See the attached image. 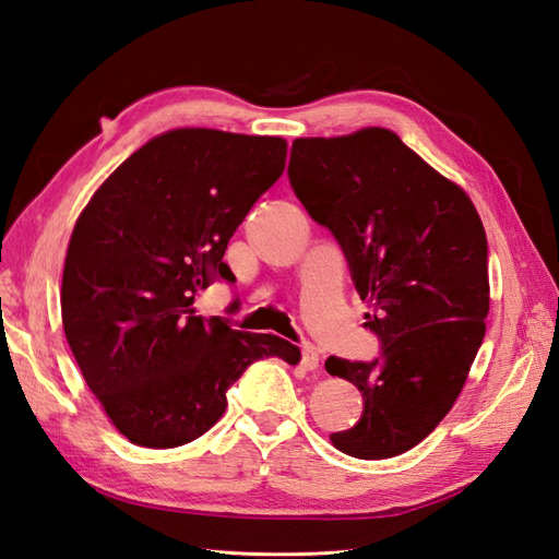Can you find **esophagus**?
I'll return each mask as SVG.
<instances>
[{
  "instance_id": "34e87169",
  "label": "esophagus",
  "mask_w": 559,
  "mask_h": 559,
  "mask_svg": "<svg viewBox=\"0 0 559 559\" xmlns=\"http://www.w3.org/2000/svg\"><path fill=\"white\" fill-rule=\"evenodd\" d=\"M300 352H302V359H300L302 368H306V370H317L319 368V352H317V347L306 343Z\"/></svg>"
}]
</instances>
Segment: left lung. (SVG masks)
<instances>
[{
    "instance_id": "left-lung-1",
    "label": "left lung",
    "mask_w": 559,
    "mask_h": 559,
    "mask_svg": "<svg viewBox=\"0 0 559 559\" xmlns=\"http://www.w3.org/2000/svg\"><path fill=\"white\" fill-rule=\"evenodd\" d=\"M289 181L341 242L354 286L373 306L380 359L329 357L359 389L361 419L331 443L359 460L408 452L441 425L468 378L489 312L487 238L456 186L386 128L298 138Z\"/></svg>"
}]
</instances>
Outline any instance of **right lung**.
<instances>
[{"label":"right lung","mask_w":559,"mask_h":559,"mask_svg":"<svg viewBox=\"0 0 559 559\" xmlns=\"http://www.w3.org/2000/svg\"><path fill=\"white\" fill-rule=\"evenodd\" d=\"M286 165V140L175 128L148 140L93 193L62 270V329L111 425L142 448L212 429L249 364L300 361L273 333L195 314L214 277L235 282L228 240Z\"/></svg>","instance_id":"right-lung-1"}]
</instances>
